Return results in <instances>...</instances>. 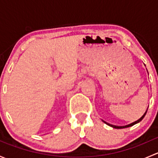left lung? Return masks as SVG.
Wrapping results in <instances>:
<instances>
[{
    "label": "left lung",
    "instance_id": "left-lung-1",
    "mask_svg": "<svg viewBox=\"0 0 158 158\" xmlns=\"http://www.w3.org/2000/svg\"><path fill=\"white\" fill-rule=\"evenodd\" d=\"M147 111H148V110H147ZM147 111H145V113H144V114H143V116H142V117L141 118H140V119H138V121H136V122H133V123L130 124V125H125V126H115V125H110V124H108L107 122H104V121H103V122H104L105 123H106V124H107L108 125H109V126L112 127V128H128V127H131V126H132V125H135V124H137V123H138V122H141V121L142 120L143 118H144V116H145L146 113H147Z\"/></svg>",
    "mask_w": 158,
    "mask_h": 158
}]
</instances>
